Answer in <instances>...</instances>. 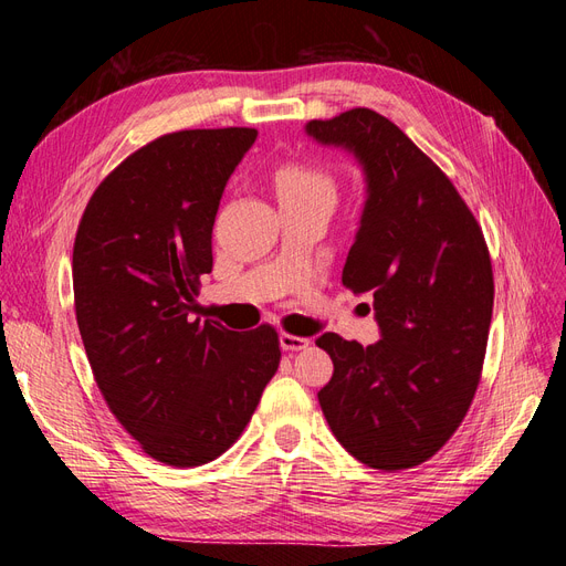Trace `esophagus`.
Returning a JSON list of instances; mask_svg holds the SVG:
<instances>
[{
  "instance_id": "obj_1",
  "label": "esophagus",
  "mask_w": 566,
  "mask_h": 566,
  "mask_svg": "<svg viewBox=\"0 0 566 566\" xmlns=\"http://www.w3.org/2000/svg\"><path fill=\"white\" fill-rule=\"evenodd\" d=\"M279 342H281V347H283L285 352H300V349L310 347V339H306V337H297V335H290V333H281Z\"/></svg>"
}]
</instances>
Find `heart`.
<instances>
[{
	"instance_id": "obj_1",
	"label": "heart",
	"mask_w": 566,
	"mask_h": 566,
	"mask_svg": "<svg viewBox=\"0 0 566 566\" xmlns=\"http://www.w3.org/2000/svg\"><path fill=\"white\" fill-rule=\"evenodd\" d=\"M276 188L281 198H325L335 202V181L312 165H281L276 169Z\"/></svg>"
}]
</instances>
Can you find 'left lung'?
I'll return each instance as SVG.
<instances>
[{
	"label": "left lung",
	"mask_w": 566,
	"mask_h": 566,
	"mask_svg": "<svg viewBox=\"0 0 566 566\" xmlns=\"http://www.w3.org/2000/svg\"><path fill=\"white\" fill-rule=\"evenodd\" d=\"M304 132L347 150L364 172L342 283L373 297L380 328L370 347L337 333L316 339L335 366L318 403L364 465L416 468L458 430L482 375L493 312L484 233L451 179L380 113L352 108Z\"/></svg>",
	"instance_id": "obj_1"
}]
</instances>
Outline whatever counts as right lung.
Returning <instances> with one entry per match:
<instances>
[{"label": "right lung", "mask_w": 566, "mask_h": 566, "mask_svg": "<svg viewBox=\"0 0 566 566\" xmlns=\"http://www.w3.org/2000/svg\"><path fill=\"white\" fill-rule=\"evenodd\" d=\"M256 129L165 134L98 184L73 248L77 328L119 424L165 465L196 468L241 437L279 370L271 325L191 321L212 271L221 193Z\"/></svg>", "instance_id": "obj_1"}]
</instances>
